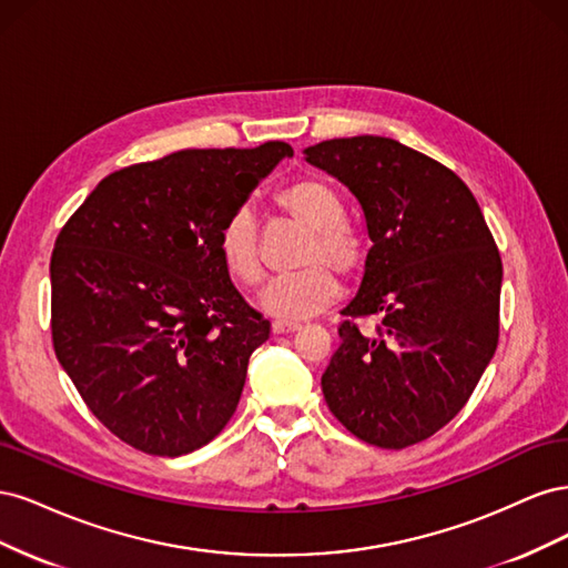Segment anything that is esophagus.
I'll return each instance as SVG.
<instances>
[{
  "label": "esophagus",
  "instance_id": "34e87169",
  "mask_svg": "<svg viewBox=\"0 0 568 568\" xmlns=\"http://www.w3.org/2000/svg\"><path fill=\"white\" fill-rule=\"evenodd\" d=\"M301 324L298 322H284V320H274L272 322V332L274 334H291V332H298Z\"/></svg>",
  "mask_w": 568,
  "mask_h": 568
}]
</instances>
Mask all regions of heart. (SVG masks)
Instances as JSON below:
<instances>
[{
  "label": "heart",
  "mask_w": 568,
  "mask_h": 568,
  "mask_svg": "<svg viewBox=\"0 0 568 568\" xmlns=\"http://www.w3.org/2000/svg\"><path fill=\"white\" fill-rule=\"evenodd\" d=\"M274 205L296 227L307 232L298 251L294 277L272 282L257 298L261 311L284 322H298L322 313L336 298V280H353L367 263V236L346 222V205L336 189L317 178H303L284 186ZM217 253L225 270L242 286L263 282L265 267L251 209L232 211L217 232Z\"/></svg>",
  "instance_id": "b5f03b06"
}]
</instances>
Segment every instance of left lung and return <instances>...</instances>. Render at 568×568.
<instances>
[{
  "label": "left lung",
  "instance_id": "obj_1",
  "mask_svg": "<svg viewBox=\"0 0 568 568\" xmlns=\"http://www.w3.org/2000/svg\"><path fill=\"white\" fill-rule=\"evenodd\" d=\"M359 203L372 242L341 346L322 374L334 417L376 448L400 450L467 405L497 348L503 261L469 186L388 136L303 149ZM376 314V335L353 316Z\"/></svg>",
  "mask_w": 568,
  "mask_h": 568
}]
</instances>
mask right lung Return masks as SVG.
Here are the masks:
<instances>
[{
    "mask_svg": "<svg viewBox=\"0 0 568 568\" xmlns=\"http://www.w3.org/2000/svg\"><path fill=\"white\" fill-rule=\"evenodd\" d=\"M284 142L186 149L111 173L51 253V338L92 415L146 455L211 443L242 398L270 322L217 253L225 217L282 159Z\"/></svg>",
    "mask_w": 568,
    "mask_h": 568,
    "instance_id": "add662e5",
    "label": "right lung"
}]
</instances>
